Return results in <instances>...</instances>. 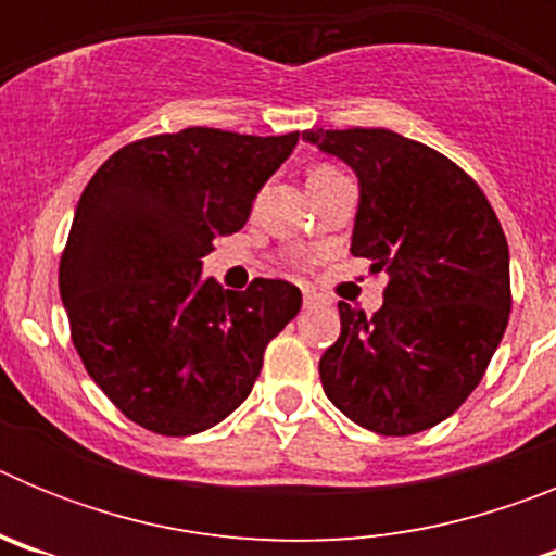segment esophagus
Returning a JSON list of instances; mask_svg holds the SVG:
<instances>
[{
    "mask_svg": "<svg viewBox=\"0 0 556 556\" xmlns=\"http://www.w3.org/2000/svg\"><path fill=\"white\" fill-rule=\"evenodd\" d=\"M323 306V298L317 292H308V289H303V308H317Z\"/></svg>",
    "mask_w": 556,
    "mask_h": 556,
    "instance_id": "esophagus-1",
    "label": "esophagus"
}]
</instances>
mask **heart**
Segmentation results:
<instances>
[{"label": "heart", "mask_w": 556, "mask_h": 556, "mask_svg": "<svg viewBox=\"0 0 556 556\" xmlns=\"http://www.w3.org/2000/svg\"><path fill=\"white\" fill-rule=\"evenodd\" d=\"M328 172H337V169H333V166H326V164H323V166H314L312 175H308V178H323V175H328Z\"/></svg>", "instance_id": "1"}]
</instances>
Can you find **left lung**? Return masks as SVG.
Returning <instances> with one entry per match:
<instances>
[{"instance_id": "left-lung-1", "label": "left lung", "mask_w": 556, "mask_h": 556, "mask_svg": "<svg viewBox=\"0 0 556 556\" xmlns=\"http://www.w3.org/2000/svg\"><path fill=\"white\" fill-rule=\"evenodd\" d=\"M303 139L356 172L351 253L390 275L372 317L339 303L323 390L376 434L431 429L479 387L507 331V236L468 172L420 141L384 127H314Z\"/></svg>"}]
</instances>
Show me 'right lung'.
<instances>
[{
  "mask_svg": "<svg viewBox=\"0 0 556 556\" xmlns=\"http://www.w3.org/2000/svg\"><path fill=\"white\" fill-rule=\"evenodd\" d=\"M301 132L186 127L130 141L83 189L61 255V301L88 376L141 429L189 437L253 390L269 339L301 289L203 278L214 239L236 233Z\"/></svg>",
  "mask_w": 556,
  "mask_h": 556,
  "instance_id": "1",
  "label": "right lung"
}]
</instances>
